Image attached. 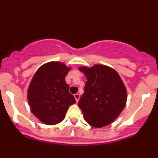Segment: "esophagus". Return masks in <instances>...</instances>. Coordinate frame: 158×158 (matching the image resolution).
I'll return each instance as SVG.
<instances>
[{
    "label": "esophagus",
    "instance_id": "34e87169",
    "mask_svg": "<svg viewBox=\"0 0 158 158\" xmlns=\"http://www.w3.org/2000/svg\"><path fill=\"white\" fill-rule=\"evenodd\" d=\"M74 97H75L76 101H77V102H79V98H80V95H79V94H74Z\"/></svg>",
    "mask_w": 158,
    "mask_h": 158
}]
</instances>
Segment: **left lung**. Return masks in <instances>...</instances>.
I'll use <instances>...</instances> for the list:
<instances>
[{"label":"left lung","instance_id":"8db88e82","mask_svg":"<svg viewBox=\"0 0 158 158\" xmlns=\"http://www.w3.org/2000/svg\"><path fill=\"white\" fill-rule=\"evenodd\" d=\"M87 78L84 94L79 101L85 119L102 128L113 123L126 106L127 93L119 74L106 65L79 68Z\"/></svg>","mask_w":158,"mask_h":158}]
</instances>
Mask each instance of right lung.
Wrapping results in <instances>:
<instances>
[{
	"mask_svg": "<svg viewBox=\"0 0 158 158\" xmlns=\"http://www.w3.org/2000/svg\"><path fill=\"white\" fill-rule=\"evenodd\" d=\"M70 69L57 61L47 63L36 71L30 82L27 91L29 106L32 114L44 124L61 122L69 106L76 102L65 81Z\"/></svg>",
	"mask_w": 158,
	"mask_h": 158,
	"instance_id": "right-lung-1",
	"label": "right lung"
}]
</instances>
